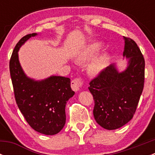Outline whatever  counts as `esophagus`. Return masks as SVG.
<instances>
[{
  "instance_id": "obj_1",
  "label": "esophagus",
  "mask_w": 155,
  "mask_h": 155,
  "mask_svg": "<svg viewBox=\"0 0 155 155\" xmlns=\"http://www.w3.org/2000/svg\"><path fill=\"white\" fill-rule=\"evenodd\" d=\"M82 85H83V80L81 78H76L72 80L71 87L73 91H79Z\"/></svg>"
}]
</instances>
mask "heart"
<instances>
[{"label":"heart","mask_w":155,"mask_h":155,"mask_svg":"<svg viewBox=\"0 0 155 155\" xmlns=\"http://www.w3.org/2000/svg\"><path fill=\"white\" fill-rule=\"evenodd\" d=\"M104 48V45L100 42H93L83 48L80 54V58L82 60H91L96 55H97L100 51H102ZM109 61V54L108 53H103L101 55L97 56L89 67V70L92 74H99L107 66Z\"/></svg>","instance_id":"1"}]
</instances>
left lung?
<instances>
[{
  "instance_id": "left-lung-1",
  "label": "left lung",
  "mask_w": 155,
  "mask_h": 155,
  "mask_svg": "<svg viewBox=\"0 0 155 155\" xmlns=\"http://www.w3.org/2000/svg\"><path fill=\"white\" fill-rule=\"evenodd\" d=\"M124 40L123 55L129 58L127 70L118 73L110 65L89 82L94 116L107 130L118 129L132 119L144 87V57L134 40L124 37Z\"/></svg>"
}]
</instances>
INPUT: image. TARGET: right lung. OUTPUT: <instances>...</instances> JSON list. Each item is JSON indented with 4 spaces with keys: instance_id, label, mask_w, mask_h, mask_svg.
<instances>
[{
    "instance_id": "right-lung-1",
    "label": "right lung",
    "mask_w": 155,
    "mask_h": 155,
    "mask_svg": "<svg viewBox=\"0 0 155 155\" xmlns=\"http://www.w3.org/2000/svg\"><path fill=\"white\" fill-rule=\"evenodd\" d=\"M36 35L27 34L17 43L10 60V76L15 102L31 127L45 135H54L64 126L66 104L75 92L69 78L54 76L37 82L25 76L18 61V51Z\"/></svg>"
}]
</instances>
